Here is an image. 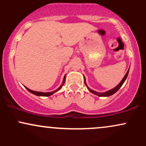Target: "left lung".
<instances>
[{
  "instance_id": "obj_1",
  "label": "left lung",
  "mask_w": 146,
  "mask_h": 146,
  "mask_svg": "<svg viewBox=\"0 0 146 146\" xmlns=\"http://www.w3.org/2000/svg\"><path fill=\"white\" fill-rule=\"evenodd\" d=\"M128 72H129V70H128V71H127V73H125V76L123 77V79H122L121 82L119 84L117 85V86H115V88H113V89H111V90H108V91H106V92H104V93H98V92H97V91H95V90L90 89V88H88V86H87L86 82H85V78H84V83H85V84H86V86H87V88H88V89L89 90V91L91 92V93H93V94H95V95H98V96H100V97H108V96H110V95H113L114 93H116L117 90H118L120 88H121L122 85H123V84L124 83L125 80H126L127 77H128Z\"/></svg>"
}]
</instances>
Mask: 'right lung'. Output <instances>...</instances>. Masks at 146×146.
<instances>
[{"label":"right lung","mask_w":146,"mask_h":146,"mask_svg":"<svg viewBox=\"0 0 146 146\" xmlns=\"http://www.w3.org/2000/svg\"><path fill=\"white\" fill-rule=\"evenodd\" d=\"M65 79H66V75H64V77L63 82H62V84H61V86H60L59 88H58V89L53 90V91H52V92H48V93H42V92H38V91H34V90H30L28 88H27V87H26V88L28 90H29L30 93H33V94H34V95H38V96L48 97V96H50V95H53V93H56V92L58 91V90L61 89V88H62V86L64 85V82H65Z\"/></svg>","instance_id":"obj_1"}]
</instances>
